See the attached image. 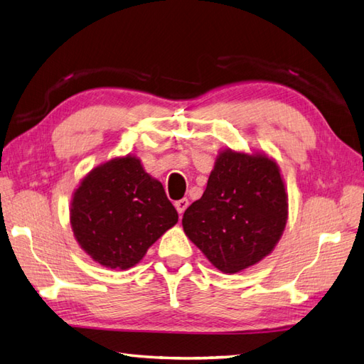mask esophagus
I'll return each instance as SVG.
<instances>
[{
  "mask_svg": "<svg viewBox=\"0 0 364 364\" xmlns=\"http://www.w3.org/2000/svg\"><path fill=\"white\" fill-rule=\"evenodd\" d=\"M174 205H176L177 212L182 215L185 212V209H187V207H188V199L187 198H182V199H179V201H176Z\"/></svg>",
  "mask_w": 364,
  "mask_h": 364,
  "instance_id": "1",
  "label": "esophagus"
}]
</instances>
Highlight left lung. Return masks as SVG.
Wrapping results in <instances>:
<instances>
[{"mask_svg":"<svg viewBox=\"0 0 364 364\" xmlns=\"http://www.w3.org/2000/svg\"><path fill=\"white\" fill-rule=\"evenodd\" d=\"M287 193L264 152L218 154L201 199L183 213L188 239L223 273L242 272L277 247L287 223Z\"/></svg>","mask_w":364,"mask_h":364,"instance_id":"left-lung-1","label":"left lung"}]
</instances>
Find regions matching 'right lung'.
I'll use <instances>...</instances> for the list:
<instances>
[{
	"label": "right lung",
	"instance_id": "obj_1",
	"mask_svg": "<svg viewBox=\"0 0 364 364\" xmlns=\"http://www.w3.org/2000/svg\"><path fill=\"white\" fill-rule=\"evenodd\" d=\"M177 218L161 182L144 171L135 155L91 169L70 203L75 240L95 262L111 270L136 265Z\"/></svg>",
	"mask_w": 364,
	"mask_h": 364
}]
</instances>
